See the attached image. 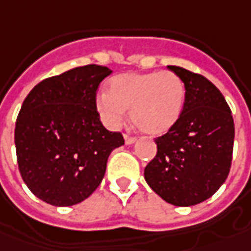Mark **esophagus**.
I'll use <instances>...</instances> for the list:
<instances>
[{
  "instance_id": "obj_1",
  "label": "esophagus",
  "mask_w": 251,
  "mask_h": 251,
  "mask_svg": "<svg viewBox=\"0 0 251 251\" xmlns=\"http://www.w3.org/2000/svg\"><path fill=\"white\" fill-rule=\"evenodd\" d=\"M124 141L127 145H132V143L136 142L135 136H129V135H124Z\"/></svg>"
}]
</instances>
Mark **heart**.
I'll return each instance as SVG.
<instances>
[{"label": "heart", "mask_w": 251, "mask_h": 251, "mask_svg": "<svg viewBox=\"0 0 251 251\" xmlns=\"http://www.w3.org/2000/svg\"><path fill=\"white\" fill-rule=\"evenodd\" d=\"M186 103V84L172 71L126 72L108 82V93L96 97L102 122L117 128L129 109L131 122L146 135L167 134L179 122Z\"/></svg>", "instance_id": "obj_1"}]
</instances>
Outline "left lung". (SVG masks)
I'll use <instances>...</instances> for the list:
<instances>
[{"instance_id":"8db88e82","label":"left lung","mask_w":251,"mask_h":251,"mask_svg":"<svg viewBox=\"0 0 251 251\" xmlns=\"http://www.w3.org/2000/svg\"><path fill=\"white\" fill-rule=\"evenodd\" d=\"M186 84L179 122L155 139L157 154L145 168V180L164 201L193 206L210 198L226 181L234 149L231 109L205 76L168 65Z\"/></svg>"}]
</instances>
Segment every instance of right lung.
<instances>
[{
    "label": "right lung",
    "mask_w": 251,
    "mask_h": 251,
    "mask_svg": "<svg viewBox=\"0 0 251 251\" xmlns=\"http://www.w3.org/2000/svg\"><path fill=\"white\" fill-rule=\"evenodd\" d=\"M108 67L83 65L38 83L25 97L15 128L24 183L53 206L84 201L101 184L109 154L124 145L102 126L96 109Z\"/></svg>",
    "instance_id": "1"
}]
</instances>
